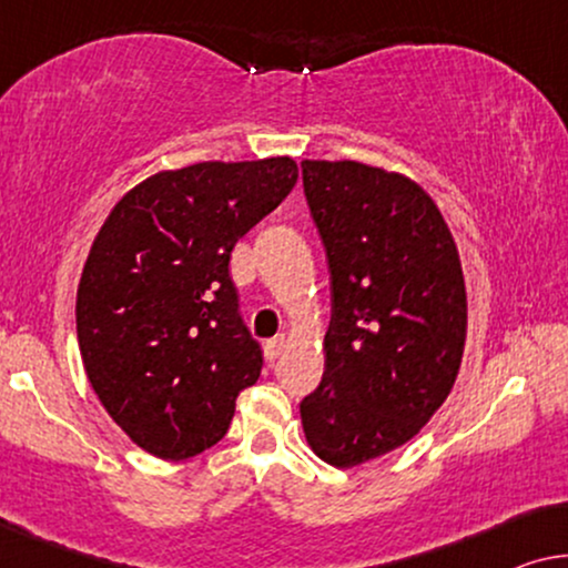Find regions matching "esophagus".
<instances>
[{"mask_svg":"<svg viewBox=\"0 0 568 568\" xmlns=\"http://www.w3.org/2000/svg\"><path fill=\"white\" fill-rule=\"evenodd\" d=\"M285 347H287V337H285V334H277V337L267 339L265 357H267L270 363H273V361H277V357H281V355L285 353Z\"/></svg>","mask_w":568,"mask_h":568,"instance_id":"obj_1","label":"esophagus"}]
</instances>
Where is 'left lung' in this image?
<instances>
[{"label":"left lung","mask_w":568,"mask_h":568,"mask_svg":"<svg viewBox=\"0 0 568 568\" xmlns=\"http://www.w3.org/2000/svg\"><path fill=\"white\" fill-rule=\"evenodd\" d=\"M301 170L332 277L324 378L301 422L318 458L355 468L409 443L450 394L466 283L440 207L417 182L349 159Z\"/></svg>","instance_id":"1"}]
</instances>
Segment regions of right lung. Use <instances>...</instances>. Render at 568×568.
<instances>
[{"label":"right lung","instance_id":"add662e5","mask_svg":"<svg viewBox=\"0 0 568 568\" xmlns=\"http://www.w3.org/2000/svg\"><path fill=\"white\" fill-rule=\"evenodd\" d=\"M295 180L291 156L156 172L94 236L77 291L79 353L105 412L156 458L219 443L239 390L260 378L229 262Z\"/></svg>","mask_w":568,"mask_h":568}]
</instances>
